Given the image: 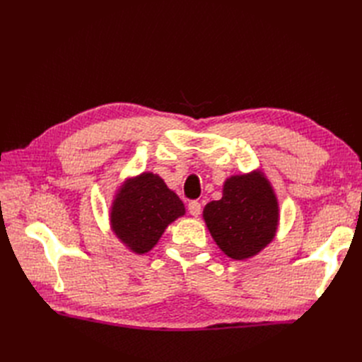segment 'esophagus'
Here are the masks:
<instances>
[{
	"label": "esophagus",
	"instance_id": "34e87169",
	"mask_svg": "<svg viewBox=\"0 0 362 362\" xmlns=\"http://www.w3.org/2000/svg\"><path fill=\"white\" fill-rule=\"evenodd\" d=\"M187 210H189V213H190L192 216L198 217V216L201 214V204H199L198 201H192V202H189Z\"/></svg>",
	"mask_w": 362,
	"mask_h": 362
}]
</instances>
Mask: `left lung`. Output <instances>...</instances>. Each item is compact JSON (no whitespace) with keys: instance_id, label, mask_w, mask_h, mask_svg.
I'll list each match as a JSON object with an SVG mask.
<instances>
[{"instance_id":"left-lung-1","label":"left lung","mask_w":362,"mask_h":362,"mask_svg":"<svg viewBox=\"0 0 362 362\" xmlns=\"http://www.w3.org/2000/svg\"><path fill=\"white\" fill-rule=\"evenodd\" d=\"M278 201L261 172L226 180L222 199L206 204L205 223L228 257L246 259L264 249L276 234Z\"/></svg>"}]
</instances>
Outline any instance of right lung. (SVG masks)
I'll return each instance as SVG.
<instances>
[{"label": "right lung", "mask_w": 362, "mask_h": 362, "mask_svg": "<svg viewBox=\"0 0 362 362\" xmlns=\"http://www.w3.org/2000/svg\"><path fill=\"white\" fill-rule=\"evenodd\" d=\"M184 211L181 199L158 175L141 173L119 190L112 206V228L125 246L145 254Z\"/></svg>", "instance_id": "right-lung-1"}]
</instances>
